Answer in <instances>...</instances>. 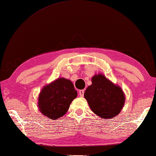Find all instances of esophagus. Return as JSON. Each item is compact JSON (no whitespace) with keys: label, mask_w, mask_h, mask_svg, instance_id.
Wrapping results in <instances>:
<instances>
[{"label":"esophagus","mask_w":156,"mask_h":156,"mask_svg":"<svg viewBox=\"0 0 156 156\" xmlns=\"http://www.w3.org/2000/svg\"><path fill=\"white\" fill-rule=\"evenodd\" d=\"M84 94V90H79V95H80V97H83Z\"/></svg>","instance_id":"obj_1"}]
</instances>
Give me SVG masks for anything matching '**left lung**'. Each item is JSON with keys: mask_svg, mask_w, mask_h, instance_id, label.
<instances>
[{"mask_svg": "<svg viewBox=\"0 0 156 156\" xmlns=\"http://www.w3.org/2000/svg\"><path fill=\"white\" fill-rule=\"evenodd\" d=\"M84 98L91 110L102 119L116 117L123 107L125 101L121 88L101 74L92 78V84L85 90Z\"/></svg>", "mask_w": 156, "mask_h": 156, "instance_id": "obj_1", "label": "left lung"}]
</instances>
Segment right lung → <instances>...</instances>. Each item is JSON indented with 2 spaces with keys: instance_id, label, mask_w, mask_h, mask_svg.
I'll return each mask as SVG.
<instances>
[{
  "instance_id": "1",
  "label": "right lung",
  "mask_w": 156,
  "mask_h": 156,
  "mask_svg": "<svg viewBox=\"0 0 156 156\" xmlns=\"http://www.w3.org/2000/svg\"><path fill=\"white\" fill-rule=\"evenodd\" d=\"M77 95L70 80L58 78L42 88L38 98V107L43 115L55 120L66 114Z\"/></svg>"
}]
</instances>
